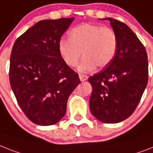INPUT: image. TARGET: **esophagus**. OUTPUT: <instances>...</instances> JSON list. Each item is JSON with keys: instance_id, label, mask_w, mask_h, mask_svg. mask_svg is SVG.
<instances>
[{"instance_id": "esophagus-1", "label": "esophagus", "mask_w": 153, "mask_h": 153, "mask_svg": "<svg viewBox=\"0 0 153 153\" xmlns=\"http://www.w3.org/2000/svg\"><path fill=\"white\" fill-rule=\"evenodd\" d=\"M79 79L82 82H84V81H86L88 79V76L85 75V74H79Z\"/></svg>"}]
</instances>
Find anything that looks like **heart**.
Instances as JSON below:
<instances>
[{"label": "heart", "instance_id": "1", "mask_svg": "<svg viewBox=\"0 0 153 153\" xmlns=\"http://www.w3.org/2000/svg\"><path fill=\"white\" fill-rule=\"evenodd\" d=\"M69 39L62 38L58 50L62 59L70 68L77 65L83 56L79 70L86 72L96 66L104 68L115 58L118 50V36L112 28L100 25L84 23L73 27L68 33Z\"/></svg>", "mask_w": 153, "mask_h": 153}]
</instances>
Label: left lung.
I'll return each mask as SVG.
<instances>
[{
	"label": "left lung",
	"mask_w": 153,
	"mask_h": 153,
	"mask_svg": "<svg viewBox=\"0 0 153 153\" xmlns=\"http://www.w3.org/2000/svg\"><path fill=\"white\" fill-rule=\"evenodd\" d=\"M118 36L115 58L100 72L89 78L93 87L89 108L105 123H117L132 115L138 105L149 79L145 46L132 30L120 21L105 18Z\"/></svg>",
	"instance_id": "1"
}]
</instances>
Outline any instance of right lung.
<instances>
[{"mask_svg": "<svg viewBox=\"0 0 153 153\" xmlns=\"http://www.w3.org/2000/svg\"><path fill=\"white\" fill-rule=\"evenodd\" d=\"M74 18L39 21L15 42L9 80L18 105L33 123L50 126L64 117L68 97L80 83L66 65L58 43Z\"/></svg>", "mask_w": 153, "mask_h": 153, "instance_id": "right-lung-1", "label": "right lung"}]
</instances>
